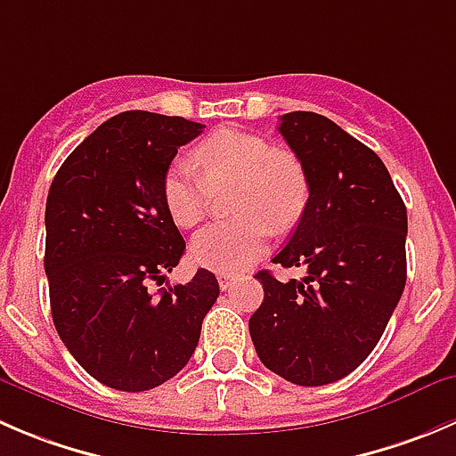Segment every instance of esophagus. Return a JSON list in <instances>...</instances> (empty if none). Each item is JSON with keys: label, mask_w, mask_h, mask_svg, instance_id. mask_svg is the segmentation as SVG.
Wrapping results in <instances>:
<instances>
[{"label": "esophagus", "mask_w": 456, "mask_h": 456, "mask_svg": "<svg viewBox=\"0 0 456 456\" xmlns=\"http://www.w3.org/2000/svg\"><path fill=\"white\" fill-rule=\"evenodd\" d=\"M233 281H236V278H233L232 273H218V285H220V289H223V291L232 289Z\"/></svg>", "instance_id": "34e87169"}]
</instances>
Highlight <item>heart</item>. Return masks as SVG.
Wrapping results in <instances>:
<instances>
[{
	"mask_svg": "<svg viewBox=\"0 0 456 456\" xmlns=\"http://www.w3.org/2000/svg\"><path fill=\"white\" fill-rule=\"evenodd\" d=\"M202 176L175 160L162 180V200L180 229L207 218L214 193L236 189L232 223L202 229L191 242V260L220 273H238L265 254L269 236L294 227L309 202V178L291 151L238 129H218L193 151Z\"/></svg>",
	"mask_w": 456,
	"mask_h": 456,
	"instance_id": "heart-1",
	"label": "heart"
}]
</instances>
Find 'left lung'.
I'll list each match as a JSON object with an SVG mask.
<instances>
[{
    "mask_svg": "<svg viewBox=\"0 0 456 456\" xmlns=\"http://www.w3.org/2000/svg\"><path fill=\"white\" fill-rule=\"evenodd\" d=\"M309 178V202L273 256L303 281L256 273L265 300L249 334L267 370L327 386L377 347L405 287L408 211L381 158L325 116L294 110L278 126Z\"/></svg>",
    "mask_w": 456,
    "mask_h": 456,
    "instance_id": "obj_1",
    "label": "left lung"
}]
</instances>
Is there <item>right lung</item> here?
I'll return each instance as SVG.
<instances>
[{"label": "right lung", "instance_id": "1", "mask_svg": "<svg viewBox=\"0 0 456 456\" xmlns=\"http://www.w3.org/2000/svg\"><path fill=\"white\" fill-rule=\"evenodd\" d=\"M202 129L178 116L125 110L66 158L48 189L44 269L53 322L75 361L116 390H153L175 377L220 294L207 269L158 296L147 287L183 258L162 180Z\"/></svg>", "mask_w": 456, "mask_h": 456}]
</instances>
